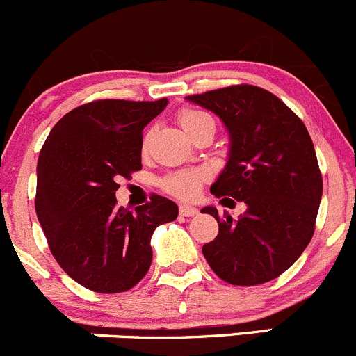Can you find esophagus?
<instances>
[{"mask_svg": "<svg viewBox=\"0 0 356 356\" xmlns=\"http://www.w3.org/2000/svg\"><path fill=\"white\" fill-rule=\"evenodd\" d=\"M197 213H199V209H197V207L185 206V204H183V206H179V214H181V216H195Z\"/></svg>", "mask_w": 356, "mask_h": 356, "instance_id": "esophagus-1", "label": "esophagus"}]
</instances>
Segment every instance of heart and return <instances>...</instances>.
<instances>
[{
	"label": "heart",
	"mask_w": 356,
	"mask_h": 356,
	"mask_svg": "<svg viewBox=\"0 0 356 356\" xmlns=\"http://www.w3.org/2000/svg\"><path fill=\"white\" fill-rule=\"evenodd\" d=\"M178 122L183 129H185L186 135L193 136L197 135L200 128L207 122H213V119L202 111H195V108H183L178 112ZM150 142V133H145L142 140V150L145 152L149 149ZM207 181V171L200 170V168H188V170H178L171 171L166 177L161 178L159 185L164 192H168L170 195L178 197V199L190 200L193 197L199 195L200 188H202L204 183Z\"/></svg>",
	"instance_id": "heart-1"
}]
</instances>
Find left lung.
Instances as JSON below:
<instances>
[{"label": "left lung", "mask_w": 356, "mask_h": 356, "mask_svg": "<svg viewBox=\"0 0 356 356\" xmlns=\"http://www.w3.org/2000/svg\"><path fill=\"white\" fill-rule=\"evenodd\" d=\"M186 100L220 115L230 133L228 163L211 193L248 206L238 220L204 207L218 221L204 258L232 286L270 282L294 265L315 232L322 173L308 129L279 97L252 84Z\"/></svg>", "instance_id": "obj_1"}]
</instances>
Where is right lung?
Listing matches in <instances>:
<instances>
[{"label":"right lung","mask_w":356,"mask_h":356,"mask_svg":"<svg viewBox=\"0 0 356 356\" xmlns=\"http://www.w3.org/2000/svg\"><path fill=\"white\" fill-rule=\"evenodd\" d=\"M166 105L93 100L67 112L41 149L38 220L63 272L95 293L135 287L152 263L154 230L178 216L177 204L157 193L133 213L115 206L118 179L142 170L143 128Z\"/></svg>","instance_id":"right-lung-1"}]
</instances>
